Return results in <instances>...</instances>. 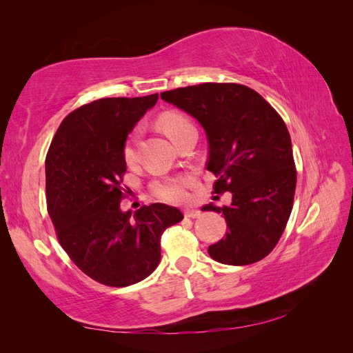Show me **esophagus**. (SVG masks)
<instances>
[{
  "mask_svg": "<svg viewBox=\"0 0 353 353\" xmlns=\"http://www.w3.org/2000/svg\"><path fill=\"white\" fill-rule=\"evenodd\" d=\"M184 215L187 216V218H199L200 215H201V212L199 210V209H193V208H187L185 210H184Z\"/></svg>",
  "mask_w": 353,
  "mask_h": 353,
  "instance_id": "1",
  "label": "esophagus"
}]
</instances>
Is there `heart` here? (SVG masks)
Instances as JSON below:
<instances>
[{
	"label": "heart",
	"instance_id": "1",
	"mask_svg": "<svg viewBox=\"0 0 353 353\" xmlns=\"http://www.w3.org/2000/svg\"><path fill=\"white\" fill-rule=\"evenodd\" d=\"M160 126L163 128V131L168 134L170 140L175 141L176 138L184 134L185 131L194 128L193 123H191L187 117L175 114V113H169L165 114L162 119H160ZM137 138H138V131H134L123 148V156L126 159V162H131L135 156V144H137ZM187 184V179L184 178H163L159 179L153 184V193L162 200L166 201H178L181 199H184V188Z\"/></svg>",
	"mask_w": 353,
	"mask_h": 353
}]
</instances>
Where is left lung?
<instances>
[{"label": "left lung", "mask_w": 353, "mask_h": 353, "mask_svg": "<svg viewBox=\"0 0 353 353\" xmlns=\"http://www.w3.org/2000/svg\"><path fill=\"white\" fill-rule=\"evenodd\" d=\"M205 130L208 170L216 176L215 193L228 191L230 206L209 203L201 210L222 213L228 231L209 245L212 259L250 265L263 259L290 218L296 168L290 134L272 105L239 83H200L160 94Z\"/></svg>", "instance_id": "1"}]
</instances>
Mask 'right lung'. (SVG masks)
<instances>
[{
    "label": "right lung",
    "mask_w": 353,
    "mask_h": 353,
    "mask_svg": "<svg viewBox=\"0 0 353 353\" xmlns=\"http://www.w3.org/2000/svg\"><path fill=\"white\" fill-rule=\"evenodd\" d=\"M159 99H100L60 123L46 159L50 218L61 248L92 280L126 287L160 262V237L183 221L179 209L153 203L123 212V148L128 135Z\"/></svg>",
    "instance_id": "1"
}]
</instances>
